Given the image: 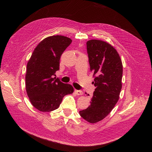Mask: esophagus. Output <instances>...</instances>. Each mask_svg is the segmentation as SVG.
I'll list each match as a JSON object with an SVG mask.
<instances>
[{"instance_id": "esophagus-1", "label": "esophagus", "mask_w": 152, "mask_h": 152, "mask_svg": "<svg viewBox=\"0 0 152 152\" xmlns=\"http://www.w3.org/2000/svg\"><path fill=\"white\" fill-rule=\"evenodd\" d=\"M75 94L77 95H82L83 94V92L82 91H78V90H75Z\"/></svg>"}]
</instances>
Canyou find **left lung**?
<instances>
[{"mask_svg":"<svg viewBox=\"0 0 152 152\" xmlns=\"http://www.w3.org/2000/svg\"><path fill=\"white\" fill-rule=\"evenodd\" d=\"M86 44L95 89L91 105L79 111V115L94 124L108 116L119 100L122 88L123 64L119 53L110 44L96 39Z\"/></svg>","mask_w":152,"mask_h":152,"instance_id":"obj_1","label":"left lung"}]
</instances>
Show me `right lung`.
Returning a JSON list of instances; mask_svg holds the SVG:
<instances>
[{
	"label": "right lung",
	"instance_id": "right-lung-1",
	"mask_svg": "<svg viewBox=\"0 0 152 152\" xmlns=\"http://www.w3.org/2000/svg\"><path fill=\"white\" fill-rule=\"evenodd\" d=\"M72 40L63 36H52L40 42L26 67V91L30 102L42 112L57 109L64 96L74 92L73 86L53 77L59 69L60 59Z\"/></svg>",
	"mask_w": 152,
	"mask_h": 152
}]
</instances>
